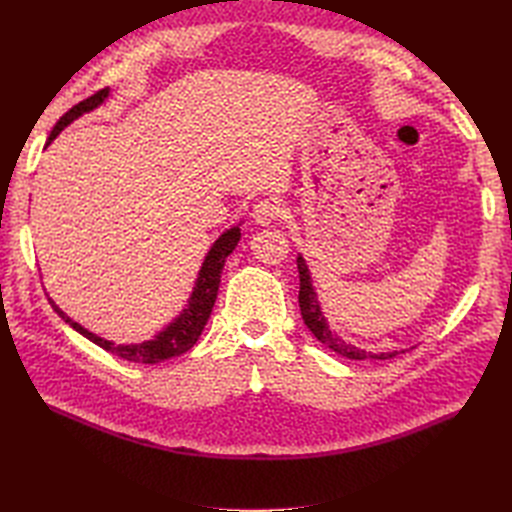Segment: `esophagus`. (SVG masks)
Returning <instances> with one entry per match:
<instances>
[{"mask_svg":"<svg viewBox=\"0 0 512 512\" xmlns=\"http://www.w3.org/2000/svg\"><path fill=\"white\" fill-rule=\"evenodd\" d=\"M282 215H284V205L280 203V200H275V198L260 200V203L254 205V211H252L254 222L260 224V226L275 224L277 220L282 218Z\"/></svg>","mask_w":512,"mask_h":512,"instance_id":"34e87169","label":"esophagus"}]
</instances>
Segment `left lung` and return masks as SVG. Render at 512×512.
Here are the masks:
<instances>
[{
  "label": "left lung",
  "mask_w": 512,
  "mask_h": 512,
  "mask_svg": "<svg viewBox=\"0 0 512 512\" xmlns=\"http://www.w3.org/2000/svg\"><path fill=\"white\" fill-rule=\"evenodd\" d=\"M297 269H299V282H301V290H299V307H301V316L303 322L307 324V329L314 333V337L322 346H327L329 350H333L335 354H342L346 359L352 361H365V359H393L397 352H382V354H371L365 352L361 348H356L348 342H344L342 337H339L335 331L329 329L327 320H324L322 312H320V305L316 299V292L312 288V277H309L307 265L305 260L299 256L297 258Z\"/></svg>",
  "instance_id": "1"
}]
</instances>
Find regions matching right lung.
Segmentation results:
<instances>
[{
    "instance_id": "add662e5",
    "label": "right lung",
    "mask_w": 512,
    "mask_h": 512,
    "mask_svg": "<svg viewBox=\"0 0 512 512\" xmlns=\"http://www.w3.org/2000/svg\"><path fill=\"white\" fill-rule=\"evenodd\" d=\"M106 96H108V89H100V91H96L94 96H89L87 100L74 104L66 115L59 117V121L55 123V128L49 136V141H46V145H49L53 138L68 126L70 121H74L76 117H81L87 111H94L98 104L104 102ZM239 239H241L239 226H232L230 230L224 232V235L218 241L213 243V247H211L205 262H203V269H200V273H198V282H196V288L192 292L190 305L183 309V314L173 324H170V327H166L162 333H158L156 337L149 339V342H143V344L115 346L111 342H106V339L83 329L79 322L70 320L51 299L49 301H51L55 312L59 314V318H64L74 331H79L81 335H85L89 339V342H94L96 346L104 348L106 352L117 354V356H121L123 361H130V363H147V365L164 363L168 359H175V356H179L183 352H188L198 342V337H200V333H203L205 324L211 316L215 299H218V288H220V277H222L224 262H226L228 254L237 247Z\"/></svg>"
}]
</instances>
